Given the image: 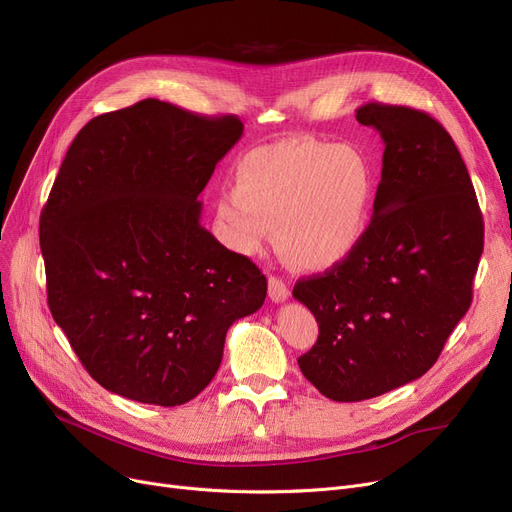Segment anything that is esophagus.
Instances as JSON below:
<instances>
[{
	"instance_id": "34e87169",
	"label": "esophagus",
	"mask_w": 512,
	"mask_h": 512,
	"mask_svg": "<svg viewBox=\"0 0 512 512\" xmlns=\"http://www.w3.org/2000/svg\"><path fill=\"white\" fill-rule=\"evenodd\" d=\"M268 293H270V299L274 303H280V301H286L288 295H291V291H288V286L282 278L278 276H270L268 280Z\"/></svg>"
}]
</instances>
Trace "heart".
<instances>
[{
    "instance_id": "b5f03b06",
    "label": "heart",
    "mask_w": 512,
    "mask_h": 512,
    "mask_svg": "<svg viewBox=\"0 0 512 512\" xmlns=\"http://www.w3.org/2000/svg\"><path fill=\"white\" fill-rule=\"evenodd\" d=\"M374 198V167L358 146L291 138L240 161L234 194L219 198L217 215L234 251L259 253L276 228L288 261L324 270L360 247Z\"/></svg>"
}]
</instances>
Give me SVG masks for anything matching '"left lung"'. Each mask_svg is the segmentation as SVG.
<instances>
[{
  "instance_id": "8db88e82",
  "label": "left lung",
  "mask_w": 512,
  "mask_h": 512,
  "mask_svg": "<svg viewBox=\"0 0 512 512\" xmlns=\"http://www.w3.org/2000/svg\"><path fill=\"white\" fill-rule=\"evenodd\" d=\"M385 144L366 238L301 278L293 297L320 335L305 379L335 402H362L420 379L473 301L483 217L460 152L431 115L368 102L355 115Z\"/></svg>"
}]
</instances>
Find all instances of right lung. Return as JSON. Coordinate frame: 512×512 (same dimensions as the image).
<instances>
[{
  "label": "right lung",
  "instance_id": "right-lung-1",
  "mask_svg": "<svg viewBox=\"0 0 512 512\" xmlns=\"http://www.w3.org/2000/svg\"><path fill=\"white\" fill-rule=\"evenodd\" d=\"M234 115L142 100L87 123L41 211L48 305L92 379L133 402L182 406L215 376L228 328L268 280L201 226Z\"/></svg>",
  "mask_w": 512,
  "mask_h": 512
}]
</instances>
